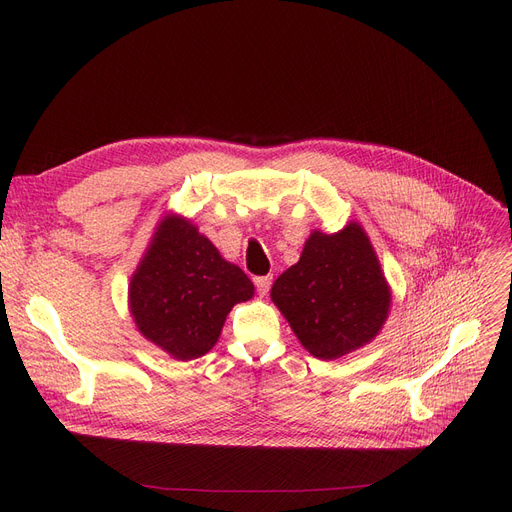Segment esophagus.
<instances>
[{"instance_id": "obj_1", "label": "esophagus", "mask_w": 512, "mask_h": 512, "mask_svg": "<svg viewBox=\"0 0 512 512\" xmlns=\"http://www.w3.org/2000/svg\"><path fill=\"white\" fill-rule=\"evenodd\" d=\"M253 282H255L259 294H267V290H270V286H272V276H257Z\"/></svg>"}]
</instances>
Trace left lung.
<instances>
[{
    "label": "left lung",
    "instance_id": "obj_1",
    "mask_svg": "<svg viewBox=\"0 0 512 512\" xmlns=\"http://www.w3.org/2000/svg\"><path fill=\"white\" fill-rule=\"evenodd\" d=\"M272 301L307 351L334 361L369 344L386 324L392 290L359 222L313 230L301 259L272 286Z\"/></svg>",
    "mask_w": 512,
    "mask_h": 512
}]
</instances>
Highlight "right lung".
I'll use <instances>...</instances> for the list:
<instances>
[{
    "label": "right lung",
    "mask_w": 512,
    "mask_h": 512,
    "mask_svg": "<svg viewBox=\"0 0 512 512\" xmlns=\"http://www.w3.org/2000/svg\"><path fill=\"white\" fill-rule=\"evenodd\" d=\"M253 294L247 274L191 220L166 213L130 276L128 311L143 338L178 361H193L218 342L232 307Z\"/></svg>",
    "instance_id": "1"
}]
</instances>
